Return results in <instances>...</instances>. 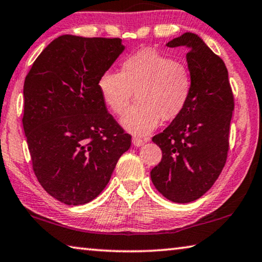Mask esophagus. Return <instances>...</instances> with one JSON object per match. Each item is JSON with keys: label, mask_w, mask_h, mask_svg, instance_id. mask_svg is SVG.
Here are the masks:
<instances>
[{"label": "esophagus", "mask_w": 262, "mask_h": 262, "mask_svg": "<svg viewBox=\"0 0 262 262\" xmlns=\"http://www.w3.org/2000/svg\"><path fill=\"white\" fill-rule=\"evenodd\" d=\"M133 144H134L135 147H141V146H143L144 144V141L143 140H141L140 138H133Z\"/></svg>", "instance_id": "1"}]
</instances>
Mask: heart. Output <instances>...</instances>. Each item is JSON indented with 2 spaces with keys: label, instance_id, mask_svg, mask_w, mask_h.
<instances>
[{
  "label": "heart",
  "instance_id": "1",
  "mask_svg": "<svg viewBox=\"0 0 262 262\" xmlns=\"http://www.w3.org/2000/svg\"><path fill=\"white\" fill-rule=\"evenodd\" d=\"M192 78L183 61L154 49H144L122 61L119 72L106 71L98 80V90L105 105L114 114L122 115L138 93L139 105L121 119L124 129L144 136L159 126L161 118L175 119L188 103Z\"/></svg>",
  "mask_w": 262,
  "mask_h": 262
}]
</instances>
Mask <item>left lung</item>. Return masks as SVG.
Returning a JSON list of instances; mask_svg holds the SVG:
<instances>
[{
	"label": "left lung",
	"mask_w": 262,
	"mask_h": 262,
	"mask_svg": "<svg viewBox=\"0 0 262 262\" xmlns=\"http://www.w3.org/2000/svg\"><path fill=\"white\" fill-rule=\"evenodd\" d=\"M167 47L188 49L192 89L181 114L152 138L162 160L150 177L169 201L190 203L211 189L226 163L234 99L225 64L201 37L185 32Z\"/></svg>",
	"instance_id": "8db88e82"
}]
</instances>
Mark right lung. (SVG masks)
I'll return each instance as SVG.
<instances>
[{"mask_svg":"<svg viewBox=\"0 0 262 262\" xmlns=\"http://www.w3.org/2000/svg\"><path fill=\"white\" fill-rule=\"evenodd\" d=\"M124 47L120 38L52 40L24 80L23 128L32 169L64 204L93 201L108 184L130 135L107 112L98 80Z\"/></svg>","mask_w":262,"mask_h":262,"instance_id":"obj_1","label":"right lung"}]
</instances>
